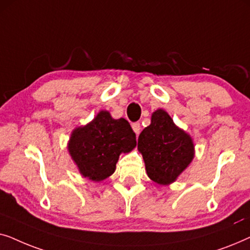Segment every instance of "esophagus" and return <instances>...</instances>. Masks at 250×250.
<instances>
[{
  "label": "esophagus",
  "mask_w": 250,
  "mask_h": 250,
  "mask_svg": "<svg viewBox=\"0 0 250 250\" xmlns=\"http://www.w3.org/2000/svg\"><path fill=\"white\" fill-rule=\"evenodd\" d=\"M132 128H133V131L135 132V134L139 135L140 131H141V125H140V123H133Z\"/></svg>",
  "instance_id": "34e87169"
}]
</instances>
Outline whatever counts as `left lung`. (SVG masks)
Returning <instances> with one entry per match:
<instances>
[{
	"mask_svg": "<svg viewBox=\"0 0 250 250\" xmlns=\"http://www.w3.org/2000/svg\"><path fill=\"white\" fill-rule=\"evenodd\" d=\"M138 149L148 176L160 186L173 183L194 156L191 136L177 127L163 109L153 112L151 124L139 135Z\"/></svg>",
	"mask_w": 250,
	"mask_h": 250,
	"instance_id": "1",
	"label": "left lung"
}]
</instances>
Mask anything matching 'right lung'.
<instances>
[{
  "label": "right lung",
  "instance_id": "right-lung-1",
  "mask_svg": "<svg viewBox=\"0 0 250 250\" xmlns=\"http://www.w3.org/2000/svg\"><path fill=\"white\" fill-rule=\"evenodd\" d=\"M135 146V133L129 123L124 118L114 119L102 110L87 125L74 129L68 151L82 175L100 182L115 172L119 155Z\"/></svg>",
  "mask_w": 250,
  "mask_h": 250
}]
</instances>
